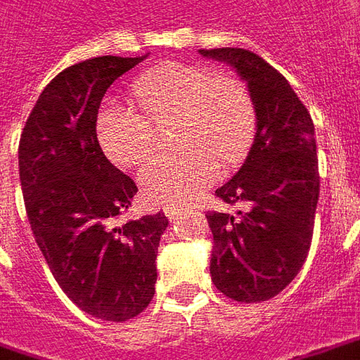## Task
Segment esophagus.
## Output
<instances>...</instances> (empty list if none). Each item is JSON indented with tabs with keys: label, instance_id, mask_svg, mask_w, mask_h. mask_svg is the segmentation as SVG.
I'll list each match as a JSON object with an SVG mask.
<instances>
[{
	"label": "esophagus",
	"instance_id": "esophagus-1",
	"mask_svg": "<svg viewBox=\"0 0 360 360\" xmlns=\"http://www.w3.org/2000/svg\"><path fill=\"white\" fill-rule=\"evenodd\" d=\"M162 211H165V214H167L169 219H178L180 212H182V205H178V203H169Z\"/></svg>",
	"mask_w": 360,
	"mask_h": 360
}]
</instances>
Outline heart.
<instances>
[{
	"instance_id": "1",
	"label": "heart",
	"mask_w": 360,
	"mask_h": 360,
	"mask_svg": "<svg viewBox=\"0 0 360 360\" xmlns=\"http://www.w3.org/2000/svg\"><path fill=\"white\" fill-rule=\"evenodd\" d=\"M132 94L146 115L119 105L105 107L97 115V140L115 165L138 167L153 155L150 124L174 122L170 141L180 151L157 159L140 174L141 193L153 203L195 198L217 180L219 167H238L253 146L255 101L238 75L169 63L138 76Z\"/></svg>"
}]
</instances>
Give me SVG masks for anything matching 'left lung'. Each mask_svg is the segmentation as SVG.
I'll list each match as a JSON object with an SVG mask.
<instances>
[{"instance_id":"obj_1","label":"left lung","mask_w":360,"mask_h":360,"mask_svg":"<svg viewBox=\"0 0 360 360\" xmlns=\"http://www.w3.org/2000/svg\"><path fill=\"white\" fill-rule=\"evenodd\" d=\"M248 82L257 132L241 169L214 191L238 212L209 211L211 278L241 303L272 299L297 276L311 249L320 176L314 124L290 82L241 47L199 49Z\"/></svg>"}]
</instances>
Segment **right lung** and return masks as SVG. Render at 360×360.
Masks as SVG:
<instances>
[{
    "instance_id": "obj_1",
    "label": "right lung",
    "mask_w": 360,
    "mask_h": 360,
    "mask_svg": "<svg viewBox=\"0 0 360 360\" xmlns=\"http://www.w3.org/2000/svg\"><path fill=\"white\" fill-rule=\"evenodd\" d=\"M141 57L76 63L47 84L18 143L26 214L51 274L84 313L124 322L153 299L157 249L169 219L119 222L136 184L105 157L96 132L105 91Z\"/></svg>"
}]
</instances>
